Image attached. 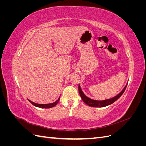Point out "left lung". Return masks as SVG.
Returning a JSON list of instances; mask_svg holds the SVG:
<instances>
[{
    "mask_svg": "<svg viewBox=\"0 0 146 146\" xmlns=\"http://www.w3.org/2000/svg\"><path fill=\"white\" fill-rule=\"evenodd\" d=\"M127 86V83L125 85V86L123 88V89L116 96L113 97V98H112L105 99V100H94V99H90L88 98V97H87L85 94H84V92L82 91L80 85H78V91H79V94H80V95L81 96V98L82 99L83 101L88 105H89V106H90V107H107V106H108V105L112 104L116 100H117L119 98H120V97L123 93V92L125 91V90Z\"/></svg>",
    "mask_w": 146,
    "mask_h": 146,
    "instance_id": "obj_1",
    "label": "left lung"
}]
</instances>
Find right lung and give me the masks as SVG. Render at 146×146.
<instances>
[{
    "label": "right lung",
    "mask_w": 146,
    "mask_h": 146,
    "mask_svg": "<svg viewBox=\"0 0 146 146\" xmlns=\"http://www.w3.org/2000/svg\"><path fill=\"white\" fill-rule=\"evenodd\" d=\"M60 99V97L58 98V99L56 100L55 102H54L53 103H51V104H36V103H35V102H33L32 101L30 100L29 99H28L29 100L30 102L32 104V105H33L34 106H35V107H39V108H52L55 107V106L58 103V102Z\"/></svg>",
    "instance_id": "add662e5"
}]
</instances>
